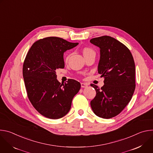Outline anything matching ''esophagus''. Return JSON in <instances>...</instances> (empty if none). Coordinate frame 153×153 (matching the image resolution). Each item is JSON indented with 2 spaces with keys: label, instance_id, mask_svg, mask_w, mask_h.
<instances>
[{
  "label": "esophagus",
  "instance_id": "obj_1",
  "mask_svg": "<svg viewBox=\"0 0 153 153\" xmlns=\"http://www.w3.org/2000/svg\"><path fill=\"white\" fill-rule=\"evenodd\" d=\"M88 86V84L85 83H81V87L82 88H86V87Z\"/></svg>",
  "mask_w": 153,
  "mask_h": 153
}]
</instances>
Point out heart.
Returning <instances> with one entry per match:
<instances>
[{
    "mask_svg": "<svg viewBox=\"0 0 153 153\" xmlns=\"http://www.w3.org/2000/svg\"><path fill=\"white\" fill-rule=\"evenodd\" d=\"M82 52H83V54L85 56H88L90 54H95V51L91 48H89V47H85L82 50ZM70 57V55H67V57H66V60H68V58Z\"/></svg>",
    "mask_w": 153,
    "mask_h": 153,
    "instance_id": "obj_1",
    "label": "heart"
}]
</instances>
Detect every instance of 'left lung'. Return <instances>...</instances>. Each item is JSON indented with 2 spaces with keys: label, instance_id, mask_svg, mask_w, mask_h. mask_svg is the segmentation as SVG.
Returning <instances> with one entry per match:
<instances>
[{
  "label": "left lung",
  "instance_id": "obj_1",
  "mask_svg": "<svg viewBox=\"0 0 153 153\" xmlns=\"http://www.w3.org/2000/svg\"><path fill=\"white\" fill-rule=\"evenodd\" d=\"M90 42L100 48L98 73L104 77L101 88L91 84L96 91L91 106L96 116L110 119L120 113L132 98L136 88L134 61L129 50L112 37H96Z\"/></svg>",
  "mask_w": 153,
  "mask_h": 153
}]
</instances>
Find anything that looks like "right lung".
<instances>
[{
	"label": "right lung",
	"mask_w": 153,
	"mask_h": 153,
	"mask_svg": "<svg viewBox=\"0 0 153 153\" xmlns=\"http://www.w3.org/2000/svg\"><path fill=\"white\" fill-rule=\"evenodd\" d=\"M79 44L57 37L38 40L28 51L23 65V77L28 97L42 116L58 119L70 110L80 83L73 79L60 83L56 70L65 67L63 53Z\"/></svg>",
	"instance_id": "obj_1"
}]
</instances>
